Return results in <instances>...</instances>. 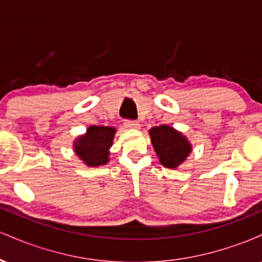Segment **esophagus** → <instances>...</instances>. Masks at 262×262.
Wrapping results in <instances>:
<instances>
[{"label":"esophagus","instance_id":"34e87169","mask_svg":"<svg viewBox=\"0 0 262 262\" xmlns=\"http://www.w3.org/2000/svg\"><path fill=\"white\" fill-rule=\"evenodd\" d=\"M124 127L128 129H139L140 125H139V123L135 122V121H125Z\"/></svg>","mask_w":262,"mask_h":262}]
</instances>
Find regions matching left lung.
I'll use <instances>...</instances> for the list:
<instances>
[{"label":"left lung","instance_id":"1","mask_svg":"<svg viewBox=\"0 0 262 262\" xmlns=\"http://www.w3.org/2000/svg\"><path fill=\"white\" fill-rule=\"evenodd\" d=\"M149 135L159 161L167 169H177L191 154L192 144L187 137L171 125L152 127Z\"/></svg>","mask_w":262,"mask_h":262}]
</instances>
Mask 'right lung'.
<instances>
[{
	"instance_id": "right-lung-1",
	"label": "right lung",
	"mask_w": 262,
	"mask_h": 262,
	"mask_svg": "<svg viewBox=\"0 0 262 262\" xmlns=\"http://www.w3.org/2000/svg\"><path fill=\"white\" fill-rule=\"evenodd\" d=\"M117 129L103 125H91L86 133L74 140L73 148L80 160L90 167L102 166L110 162V149L113 145Z\"/></svg>"
}]
</instances>
